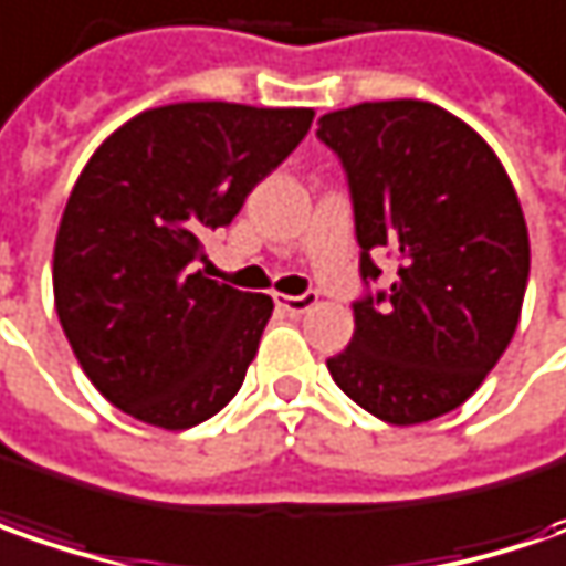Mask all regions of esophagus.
<instances>
[{"label":"esophagus","mask_w":566,"mask_h":566,"mask_svg":"<svg viewBox=\"0 0 566 566\" xmlns=\"http://www.w3.org/2000/svg\"><path fill=\"white\" fill-rule=\"evenodd\" d=\"M319 303V297H316V291H306V294H275V306L279 310H284L287 316H303V313H310L313 306Z\"/></svg>","instance_id":"esophagus-1"}]
</instances>
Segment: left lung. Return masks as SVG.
Returning a JSON list of instances; mask_svg holds the SVG:
<instances>
[{
    "instance_id": "8db88e82",
    "label": "left lung",
    "mask_w": 566,
    "mask_h": 566,
    "mask_svg": "<svg viewBox=\"0 0 566 566\" xmlns=\"http://www.w3.org/2000/svg\"><path fill=\"white\" fill-rule=\"evenodd\" d=\"M342 159L366 287L376 253L398 260L391 287L354 301V338L328 373L391 426L451 413L514 338L530 279V234L492 147L422 99L338 108L319 118Z\"/></svg>"
}]
</instances>
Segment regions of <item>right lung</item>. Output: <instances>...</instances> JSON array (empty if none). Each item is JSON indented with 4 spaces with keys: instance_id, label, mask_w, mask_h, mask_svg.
<instances>
[{
    "instance_id": "right-lung-1",
    "label": "right lung",
    "mask_w": 566,
    "mask_h": 566,
    "mask_svg": "<svg viewBox=\"0 0 566 566\" xmlns=\"http://www.w3.org/2000/svg\"><path fill=\"white\" fill-rule=\"evenodd\" d=\"M313 108L175 103L90 156L52 253L55 313L96 391L168 432L244 385L272 297L209 279L203 238L294 153Z\"/></svg>"
}]
</instances>
